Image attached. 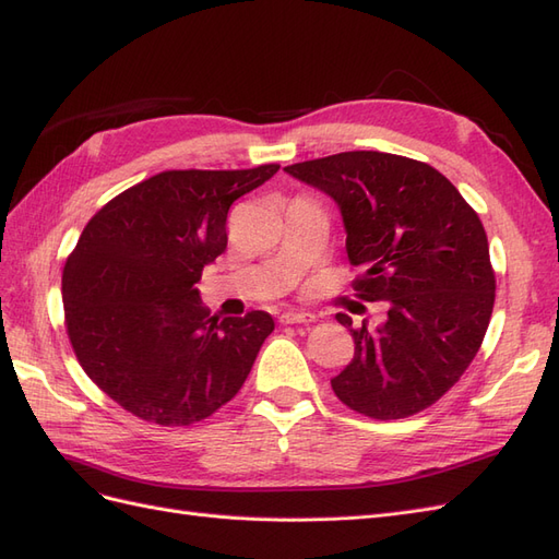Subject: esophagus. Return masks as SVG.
<instances>
[{
  "mask_svg": "<svg viewBox=\"0 0 559 559\" xmlns=\"http://www.w3.org/2000/svg\"><path fill=\"white\" fill-rule=\"evenodd\" d=\"M311 321H317V317H313V313H307V311L288 309V311L281 313V323H288V325H293V323H311Z\"/></svg>",
  "mask_w": 559,
  "mask_h": 559,
  "instance_id": "esophagus-1",
  "label": "esophagus"
}]
</instances>
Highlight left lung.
Returning a JSON list of instances; mask_svg holds the SVG:
<instances>
[{
    "label": "left lung",
    "instance_id": "8db88e82",
    "mask_svg": "<svg viewBox=\"0 0 559 559\" xmlns=\"http://www.w3.org/2000/svg\"><path fill=\"white\" fill-rule=\"evenodd\" d=\"M331 195L361 269L354 290L384 302L380 325L352 328L354 359L331 380L342 404L376 420L432 406L475 359L496 299L489 240L465 198L427 163L347 151L285 167Z\"/></svg>",
    "mask_w": 559,
    "mask_h": 559
}]
</instances>
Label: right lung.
<instances>
[{
    "instance_id": "right-lung-1",
    "label": "right lung",
    "mask_w": 559,
    "mask_h": 559,
    "mask_svg": "<svg viewBox=\"0 0 559 559\" xmlns=\"http://www.w3.org/2000/svg\"><path fill=\"white\" fill-rule=\"evenodd\" d=\"M278 167L160 171L84 226L63 269L68 337L84 373L132 416L200 423L250 376L274 319L210 317L195 283L226 250L234 200Z\"/></svg>"
}]
</instances>
